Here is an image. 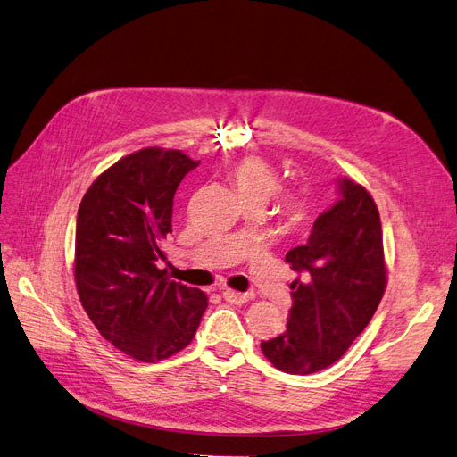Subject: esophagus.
Instances as JSON below:
<instances>
[{
    "label": "esophagus",
    "instance_id": "obj_1",
    "mask_svg": "<svg viewBox=\"0 0 457 457\" xmlns=\"http://www.w3.org/2000/svg\"><path fill=\"white\" fill-rule=\"evenodd\" d=\"M222 296H224V300L226 302H229V303H235V305H243V303H246L250 298V294H243V292H235V290H229V288H226L224 292H222Z\"/></svg>",
    "mask_w": 457,
    "mask_h": 457
}]
</instances>
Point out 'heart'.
I'll list each match as a JSON object with an SVG mask.
<instances>
[{
  "label": "heart",
  "instance_id": "heart-1",
  "mask_svg": "<svg viewBox=\"0 0 457 457\" xmlns=\"http://www.w3.org/2000/svg\"><path fill=\"white\" fill-rule=\"evenodd\" d=\"M231 180L245 203H266L277 189V172L260 157H246L231 169ZM277 209L288 224H298L307 214L305 199L298 194H287L277 203Z\"/></svg>",
  "mask_w": 457,
  "mask_h": 457
}]
</instances>
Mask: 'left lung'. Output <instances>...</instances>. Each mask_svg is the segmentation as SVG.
Segmentation results:
<instances>
[{
    "label": "left lung",
    "mask_w": 457,
    "mask_h": 457,
    "mask_svg": "<svg viewBox=\"0 0 457 457\" xmlns=\"http://www.w3.org/2000/svg\"><path fill=\"white\" fill-rule=\"evenodd\" d=\"M336 182L340 199L317 216L307 243L285 258L298 271L290 285L287 330L262 342L263 355L288 374H313L340 359L370 322L386 290L376 203L361 184Z\"/></svg>",
    "instance_id": "left-lung-1"
}]
</instances>
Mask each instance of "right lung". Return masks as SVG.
<instances>
[{
  "label": "right lung",
  "instance_id": "add662e5",
  "mask_svg": "<svg viewBox=\"0 0 457 457\" xmlns=\"http://www.w3.org/2000/svg\"><path fill=\"white\" fill-rule=\"evenodd\" d=\"M199 167L179 150L145 148L102 172L78 211L76 285L98 332L125 355L155 362L194 340L207 296L157 263L172 233V199Z\"/></svg>",
  "mask_w": 457,
  "mask_h": 457
}]
</instances>
